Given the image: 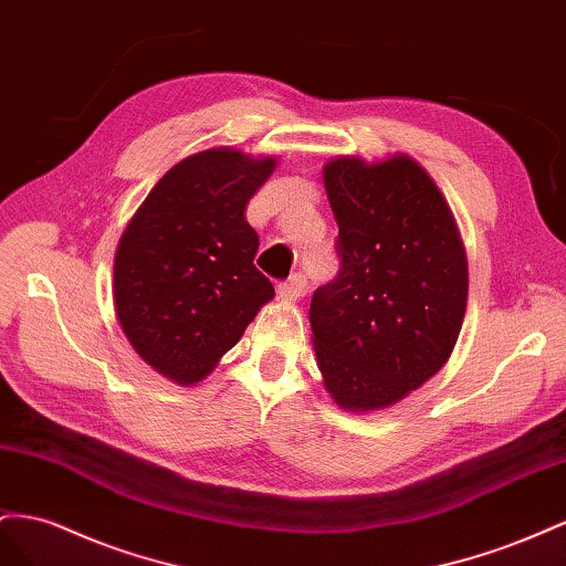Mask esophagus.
<instances>
[{
    "label": "esophagus",
    "mask_w": 566,
    "mask_h": 566,
    "mask_svg": "<svg viewBox=\"0 0 566 566\" xmlns=\"http://www.w3.org/2000/svg\"><path fill=\"white\" fill-rule=\"evenodd\" d=\"M305 289H308V284H305L303 274H294L292 280H286L277 286V294L284 301H298L305 294Z\"/></svg>",
    "instance_id": "obj_1"
}]
</instances>
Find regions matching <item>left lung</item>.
Instances as JSON below:
<instances>
[{
    "mask_svg": "<svg viewBox=\"0 0 566 566\" xmlns=\"http://www.w3.org/2000/svg\"><path fill=\"white\" fill-rule=\"evenodd\" d=\"M342 268L311 301L317 367L338 408H389L448 363L467 311V253L443 193L406 154L322 170Z\"/></svg>",
    "mask_w": 566,
    "mask_h": 566,
    "instance_id": "1",
    "label": "left lung"
}]
</instances>
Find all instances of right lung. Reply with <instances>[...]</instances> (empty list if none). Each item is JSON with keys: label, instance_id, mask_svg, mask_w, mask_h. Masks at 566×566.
<instances>
[{"label": "right lung", "instance_id": "right-lung-1", "mask_svg": "<svg viewBox=\"0 0 566 566\" xmlns=\"http://www.w3.org/2000/svg\"><path fill=\"white\" fill-rule=\"evenodd\" d=\"M274 166L230 147L191 154L160 177L118 241V322L142 360L175 384L211 375L274 296L253 265L258 234L247 222Z\"/></svg>", "mask_w": 566, "mask_h": 566}]
</instances>
